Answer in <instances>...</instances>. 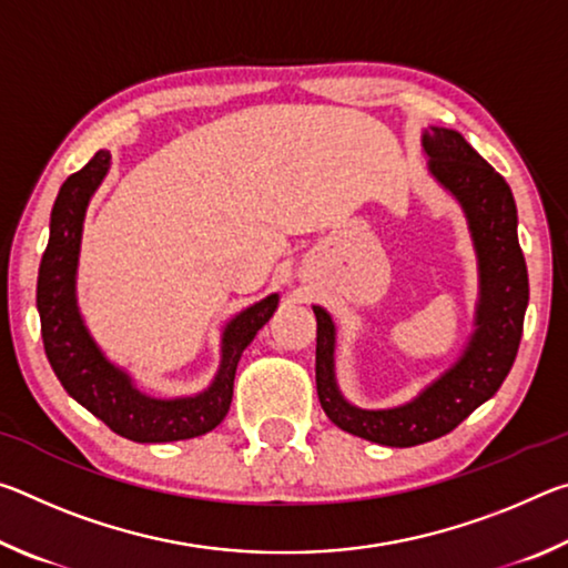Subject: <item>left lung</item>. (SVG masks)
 Here are the masks:
<instances>
[{
    "instance_id": "1",
    "label": "left lung",
    "mask_w": 568,
    "mask_h": 568,
    "mask_svg": "<svg viewBox=\"0 0 568 568\" xmlns=\"http://www.w3.org/2000/svg\"><path fill=\"white\" fill-rule=\"evenodd\" d=\"M420 145L428 158V175L464 210L476 250L478 301L464 353L403 406L358 408L335 381V323L325 307L313 305L318 321L315 383L325 416L353 436L393 448L450 434L501 388L516 361L528 305V273L518 245L511 187L456 130H423Z\"/></svg>"
}]
</instances>
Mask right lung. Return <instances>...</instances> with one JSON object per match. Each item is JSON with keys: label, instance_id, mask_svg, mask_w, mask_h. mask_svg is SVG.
<instances>
[{"label": "right lung", "instance_id": "right-lung-1", "mask_svg": "<svg viewBox=\"0 0 568 568\" xmlns=\"http://www.w3.org/2000/svg\"><path fill=\"white\" fill-rule=\"evenodd\" d=\"M110 152L100 150L88 165L64 180L50 215V243L37 277L44 353L64 390L92 416L134 444H170L203 436L227 416L240 355L273 318L281 295L271 293L230 318L220 338L213 383L195 396L158 398L134 386L132 376L102 353L77 305V265L88 205L110 172Z\"/></svg>", "mask_w": 568, "mask_h": 568}]
</instances>
